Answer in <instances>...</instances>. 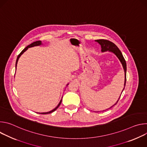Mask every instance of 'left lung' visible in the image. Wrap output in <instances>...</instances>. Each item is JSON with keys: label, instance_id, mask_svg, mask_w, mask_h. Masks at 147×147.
I'll use <instances>...</instances> for the list:
<instances>
[{"label": "left lung", "instance_id": "obj_1", "mask_svg": "<svg viewBox=\"0 0 147 147\" xmlns=\"http://www.w3.org/2000/svg\"><path fill=\"white\" fill-rule=\"evenodd\" d=\"M95 41L97 42H98L100 45L101 48H102V49H101L102 52H106V51H110V52H113V53H115L116 55V56L118 57V59L120 61L121 63V65L123 66V67L124 69V70L125 80H124V87H125V82H126V70H127V67H126V63H125V59H124V57H123L121 51L119 50V49L117 47V46L114 43L112 42H111V41H109L108 40H107V39H98V40H95ZM124 87L123 90L124 89ZM120 96H121V95H120ZM120 96L118 100L114 105H115L117 104V103L118 102V101H119V99L120 98ZM114 105H113L112 107H113Z\"/></svg>", "mask_w": 147, "mask_h": 147}]
</instances>
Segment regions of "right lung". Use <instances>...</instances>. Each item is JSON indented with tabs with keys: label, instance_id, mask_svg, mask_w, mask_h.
Wrapping results in <instances>:
<instances>
[{
	"label": "right lung",
	"instance_id": "add662e5",
	"mask_svg": "<svg viewBox=\"0 0 147 147\" xmlns=\"http://www.w3.org/2000/svg\"><path fill=\"white\" fill-rule=\"evenodd\" d=\"M42 44V43H41V41L40 40H37V41H35V42H33V43H32V44H31L30 45H29L28 46H27L26 48H25L22 52H21V53L18 55V56H17V60H16V67H17V62H18V59H19V57H20V56L22 55L26 51H27V49H28V48H30V47H35V46H38V45H41ZM68 85V84H67ZM61 100L60 101V102H59V103L58 104V105L54 109H53L52 111H50V112H46V113H40V114H48V113H52L53 112H54V111H55L57 108H58V107L60 106V103H61Z\"/></svg>",
	"mask_w": 147,
	"mask_h": 147
}]
</instances>
